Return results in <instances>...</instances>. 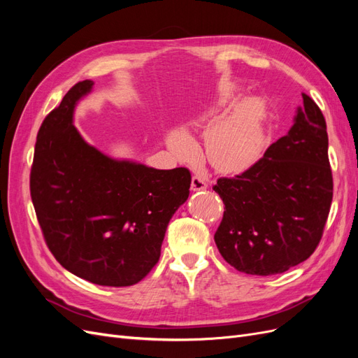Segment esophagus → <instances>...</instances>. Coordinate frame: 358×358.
I'll return each mask as SVG.
<instances>
[{
  "mask_svg": "<svg viewBox=\"0 0 358 358\" xmlns=\"http://www.w3.org/2000/svg\"><path fill=\"white\" fill-rule=\"evenodd\" d=\"M208 188V182H206L200 175H194L191 179V189L192 191H201Z\"/></svg>",
  "mask_w": 358,
  "mask_h": 358,
  "instance_id": "obj_1",
  "label": "esophagus"
}]
</instances>
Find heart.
<instances>
[{
    "label": "heart",
    "mask_w": 358,
    "mask_h": 358,
    "mask_svg": "<svg viewBox=\"0 0 358 358\" xmlns=\"http://www.w3.org/2000/svg\"><path fill=\"white\" fill-rule=\"evenodd\" d=\"M236 90L221 91L218 101L206 112L197 128L209 129L204 142V154L210 166L222 173H237L252 166L263 146L264 104L258 99H246L237 104L233 112L221 119L236 103ZM173 154L182 159L197 155V143L182 129H176L169 137Z\"/></svg>",
    "instance_id": "b5f03b06"
}]
</instances>
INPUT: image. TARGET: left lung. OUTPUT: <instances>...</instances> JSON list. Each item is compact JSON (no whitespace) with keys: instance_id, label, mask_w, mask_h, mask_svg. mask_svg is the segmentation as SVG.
Segmentation results:
<instances>
[{"instance_id":"left-lung-1","label":"left lung","mask_w":358,"mask_h":358,"mask_svg":"<svg viewBox=\"0 0 358 358\" xmlns=\"http://www.w3.org/2000/svg\"><path fill=\"white\" fill-rule=\"evenodd\" d=\"M301 96L288 134L241 175L213 185L225 206L215 243L227 263L248 275L282 273L305 262L329 218L333 175L326 119L309 95Z\"/></svg>"}]
</instances>
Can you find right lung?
<instances>
[{
	"label": "right lung",
	"instance_id": "add662e5",
	"mask_svg": "<svg viewBox=\"0 0 358 358\" xmlns=\"http://www.w3.org/2000/svg\"><path fill=\"white\" fill-rule=\"evenodd\" d=\"M92 85L76 83L43 121L31 199L62 267L96 285L129 287L158 263L169 221L189 196L191 173L117 161L86 143L73 112Z\"/></svg>",
	"mask_w": 358,
	"mask_h": 358
}]
</instances>
